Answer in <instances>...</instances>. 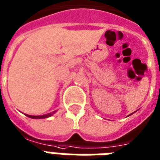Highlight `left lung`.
Segmentation results:
<instances>
[{
    "label": "left lung",
    "mask_w": 160,
    "mask_h": 160,
    "mask_svg": "<svg viewBox=\"0 0 160 160\" xmlns=\"http://www.w3.org/2000/svg\"><path fill=\"white\" fill-rule=\"evenodd\" d=\"M130 115H132V114H130ZM130 115H129V116H130Z\"/></svg>",
    "instance_id": "1"
}]
</instances>
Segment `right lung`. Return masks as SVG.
I'll return each mask as SVG.
<instances>
[{"mask_svg": "<svg viewBox=\"0 0 160 160\" xmlns=\"http://www.w3.org/2000/svg\"><path fill=\"white\" fill-rule=\"evenodd\" d=\"M55 112H52V113H48V114H44V115H40V116H32V115H28V114H25V115L27 117H28V118H33V119H41V118H49V117L52 116L53 113H55Z\"/></svg>", "mask_w": 160, "mask_h": 160, "instance_id": "1", "label": "right lung"}]
</instances>
